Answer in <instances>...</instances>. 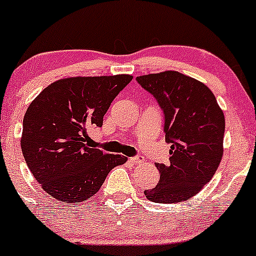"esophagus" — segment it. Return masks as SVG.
I'll use <instances>...</instances> for the list:
<instances>
[{
  "label": "esophagus",
  "instance_id": "1",
  "mask_svg": "<svg viewBox=\"0 0 256 256\" xmlns=\"http://www.w3.org/2000/svg\"><path fill=\"white\" fill-rule=\"evenodd\" d=\"M129 162H130L133 165H142V164H144V162H146V160H144L143 158H130V159H129Z\"/></svg>",
  "mask_w": 256,
  "mask_h": 256
}]
</instances>
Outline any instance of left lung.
<instances>
[{
    "label": "left lung",
    "instance_id": "8db88e82",
    "mask_svg": "<svg viewBox=\"0 0 256 256\" xmlns=\"http://www.w3.org/2000/svg\"><path fill=\"white\" fill-rule=\"evenodd\" d=\"M136 81L164 110L170 164H156L158 185L146 190L156 204H178L198 194L223 158L226 120L214 94L201 81L178 71L138 76Z\"/></svg>",
    "mask_w": 256,
    "mask_h": 256
}]
</instances>
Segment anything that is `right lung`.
Wrapping results in <instances>:
<instances>
[{
  "label": "right lung",
  "instance_id": "obj_1",
  "mask_svg": "<svg viewBox=\"0 0 256 256\" xmlns=\"http://www.w3.org/2000/svg\"><path fill=\"white\" fill-rule=\"evenodd\" d=\"M132 75L76 76L50 84L32 101L23 120L20 148L34 178L52 198L86 201L101 188L124 155L104 154L88 143V130L102 127L114 97Z\"/></svg>",
  "mask_w": 256,
  "mask_h": 256
}]
</instances>
